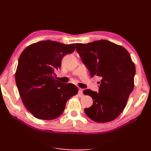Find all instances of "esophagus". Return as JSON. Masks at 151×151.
<instances>
[{"mask_svg": "<svg viewBox=\"0 0 151 151\" xmlns=\"http://www.w3.org/2000/svg\"><path fill=\"white\" fill-rule=\"evenodd\" d=\"M78 95L80 96H83V90L81 88L78 89Z\"/></svg>", "mask_w": 151, "mask_h": 151, "instance_id": "1", "label": "esophagus"}]
</instances>
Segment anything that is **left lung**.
Listing matches in <instances>:
<instances>
[{
    "label": "left lung",
    "mask_w": 151,
    "mask_h": 151,
    "mask_svg": "<svg viewBox=\"0 0 151 151\" xmlns=\"http://www.w3.org/2000/svg\"><path fill=\"white\" fill-rule=\"evenodd\" d=\"M76 48L91 77L101 78L98 93L90 89L83 91L93 101L90 108L85 109L86 114L101 123L113 121L123 111L134 88L136 69L129 52L106 40L76 43Z\"/></svg>",
    "instance_id": "8db88e82"
}]
</instances>
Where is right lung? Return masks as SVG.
<instances>
[{"instance_id":"obj_1","label":"right lung","mask_w":151,"mask_h":151,"mask_svg":"<svg viewBox=\"0 0 151 151\" xmlns=\"http://www.w3.org/2000/svg\"><path fill=\"white\" fill-rule=\"evenodd\" d=\"M75 49V44L42 40L28 46L20 55L15 80L24 106L36 118H57L68 99L78 93L75 85L55 79L64 56Z\"/></svg>"}]
</instances>
